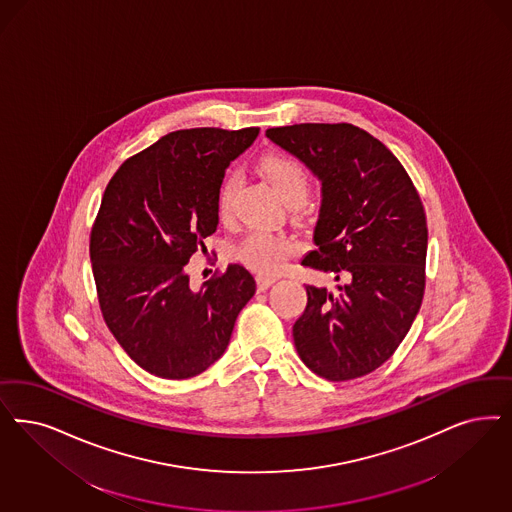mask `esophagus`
I'll list each match as a JSON object with an SVG mask.
<instances>
[{
  "label": "esophagus",
  "instance_id": "34e87169",
  "mask_svg": "<svg viewBox=\"0 0 512 512\" xmlns=\"http://www.w3.org/2000/svg\"><path fill=\"white\" fill-rule=\"evenodd\" d=\"M276 282V278H270V276H257V287L259 291H266L272 283Z\"/></svg>",
  "mask_w": 512,
  "mask_h": 512
}]
</instances>
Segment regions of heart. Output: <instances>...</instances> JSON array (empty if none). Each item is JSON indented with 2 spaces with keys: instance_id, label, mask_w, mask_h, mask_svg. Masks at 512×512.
I'll use <instances>...</instances> for the list:
<instances>
[{
  "instance_id": "obj_1",
  "label": "heart",
  "mask_w": 512,
  "mask_h": 512,
  "mask_svg": "<svg viewBox=\"0 0 512 512\" xmlns=\"http://www.w3.org/2000/svg\"><path fill=\"white\" fill-rule=\"evenodd\" d=\"M261 172L265 174L276 193L282 196L287 206H300L308 198L312 179L306 166L300 160L289 155H266L259 162ZM238 185V176L229 174L225 177L219 196H217V212L227 219L232 206V194ZM295 253V244L289 238L278 234H270L263 230H255L247 234L244 242L236 247V257L244 265L261 272V274H278L287 265L289 257Z\"/></svg>"
}]
</instances>
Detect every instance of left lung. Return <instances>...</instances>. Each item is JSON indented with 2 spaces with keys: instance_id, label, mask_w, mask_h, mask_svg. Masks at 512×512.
Listing matches in <instances>:
<instances>
[{
  "instance_id": "left-lung-1",
  "label": "left lung",
  "mask_w": 512,
  "mask_h": 512,
  "mask_svg": "<svg viewBox=\"0 0 512 512\" xmlns=\"http://www.w3.org/2000/svg\"><path fill=\"white\" fill-rule=\"evenodd\" d=\"M266 138L321 181L314 251L302 265L335 276L306 285L293 340L312 372L342 382L386 363L422 306L427 223L403 164L353 124H293Z\"/></svg>"
}]
</instances>
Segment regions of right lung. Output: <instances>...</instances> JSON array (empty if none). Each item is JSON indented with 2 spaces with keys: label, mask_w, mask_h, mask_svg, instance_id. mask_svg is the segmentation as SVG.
I'll use <instances>...</instances> for the list:
<instances>
[{
  "label": "right lung",
  "mask_w": 512,
  "mask_h": 512,
  "mask_svg": "<svg viewBox=\"0 0 512 512\" xmlns=\"http://www.w3.org/2000/svg\"><path fill=\"white\" fill-rule=\"evenodd\" d=\"M259 128L162 136L111 177L90 234V263L109 331L141 369L166 380L206 371L225 353L255 295L244 266L191 289L185 265L219 225L230 162Z\"/></svg>",
  "instance_id": "add662e5"
}]
</instances>
